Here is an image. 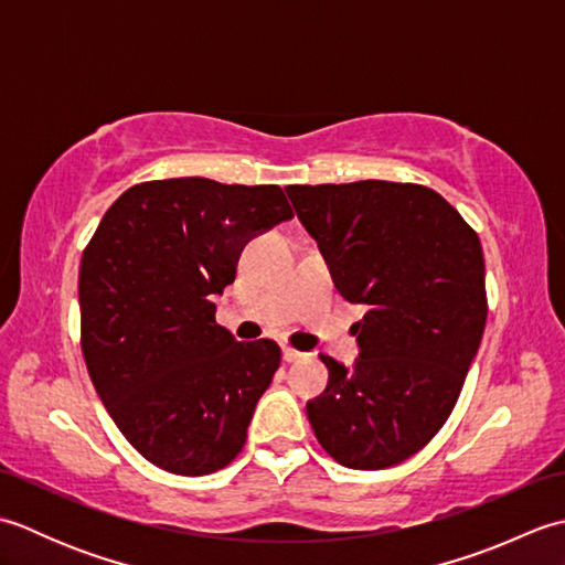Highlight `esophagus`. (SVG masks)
<instances>
[{
    "label": "esophagus",
    "mask_w": 565,
    "mask_h": 565,
    "mask_svg": "<svg viewBox=\"0 0 565 565\" xmlns=\"http://www.w3.org/2000/svg\"><path fill=\"white\" fill-rule=\"evenodd\" d=\"M306 354L303 352H298V350H294V347H284V362H298V359H303Z\"/></svg>",
    "instance_id": "1"
}]
</instances>
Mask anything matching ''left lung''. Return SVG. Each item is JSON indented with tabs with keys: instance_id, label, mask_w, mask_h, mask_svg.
<instances>
[{
	"instance_id": "8db88e82",
	"label": "left lung",
	"mask_w": 565,
	"mask_h": 565,
	"mask_svg": "<svg viewBox=\"0 0 565 565\" xmlns=\"http://www.w3.org/2000/svg\"><path fill=\"white\" fill-rule=\"evenodd\" d=\"M342 298L366 303L354 369L320 356L326 393L306 405L334 461L379 471L411 459L447 423L481 344L488 296L478 233L423 184H294Z\"/></svg>"
}]
</instances>
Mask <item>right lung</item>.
I'll return each instance as SVG.
<instances>
[{
	"mask_svg": "<svg viewBox=\"0 0 565 565\" xmlns=\"http://www.w3.org/2000/svg\"><path fill=\"white\" fill-rule=\"evenodd\" d=\"M291 215L276 184L154 179L124 191L84 247V364L130 447L162 471L206 476L243 451L281 350L233 340L211 296L235 281L247 239Z\"/></svg>",
	"mask_w": 565,
	"mask_h": 565,
	"instance_id": "right-lung-1",
	"label": "right lung"
}]
</instances>
